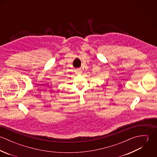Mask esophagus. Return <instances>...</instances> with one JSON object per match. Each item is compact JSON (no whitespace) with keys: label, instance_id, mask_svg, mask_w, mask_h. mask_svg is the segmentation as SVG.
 I'll return each mask as SVG.
<instances>
[{"label":"esophagus","instance_id":"esophagus-1","mask_svg":"<svg viewBox=\"0 0 157 157\" xmlns=\"http://www.w3.org/2000/svg\"><path fill=\"white\" fill-rule=\"evenodd\" d=\"M75 73H76V74H81V73H82V71H81V69H76V70H75Z\"/></svg>","mask_w":157,"mask_h":157}]
</instances>
